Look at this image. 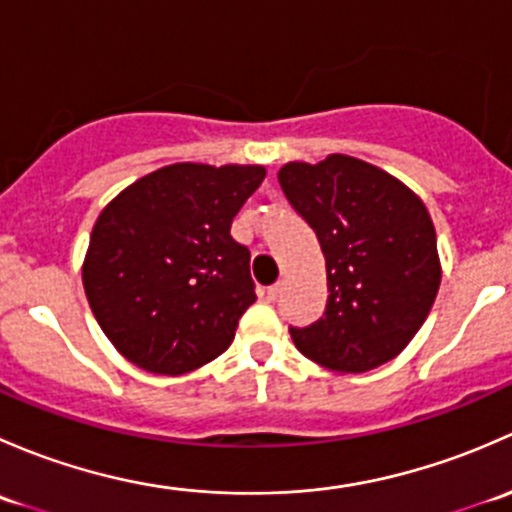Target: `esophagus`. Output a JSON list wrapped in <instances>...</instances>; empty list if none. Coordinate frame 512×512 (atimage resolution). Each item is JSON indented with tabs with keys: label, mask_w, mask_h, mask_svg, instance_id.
Listing matches in <instances>:
<instances>
[{
	"label": "esophagus",
	"mask_w": 512,
	"mask_h": 512,
	"mask_svg": "<svg viewBox=\"0 0 512 512\" xmlns=\"http://www.w3.org/2000/svg\"><path fill=\"white\" fill-rule=\"evenodd\" d=\"M282 292H285V282H277V285L267 287V299H272V302H275V299H280Z\"/></svg>",
	"instance_id": "1"
}]
</instances>
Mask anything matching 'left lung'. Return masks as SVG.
Wrapping results in <instances>:
<instances>
[{
  "mask_svg": "<svg viewBox=\"0 0 512 512\" xmlns=\"http://www.w3.org/2000/svg\"><path fill=\"white\" fill-rule=\"evenodd\" d=\"M277 180L327 262V312L289 329L294 347L337 374L396 359L441 287L436 227L423 200L396 175L344 153L289 160Z\"/></svg>",
  "mask_w": 512,
  "mask_h": 512,
  "instance_id": "1",
  "label": "left lung"
}]
</instances>
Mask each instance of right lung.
<instances>
[{
  "mask_svg": "<svg viewBox=\"0 0 512 512\" xmlns=\"http://www.w3.org/2000/svg\"><path fill=\"white\" fill-rule=\"evenodd\" d=\"M265 175V165H163L101 210L81 280L123 359L183 376L230 347L257 299L250 250L230 225Z\"/></svg>",
  "mask_w": 512,
  "mask_h": 512,
  "instance_id": "add662e5",
  "label": "right lung"
}]
</instances>
